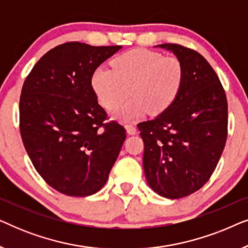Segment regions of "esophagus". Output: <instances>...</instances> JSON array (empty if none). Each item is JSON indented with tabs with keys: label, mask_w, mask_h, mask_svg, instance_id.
Returning <instances> with one entry per match:
<instances>
[{
	"label": "esophagus",
	"mask_w": 248,
	"mask_h": 248,
	"mask_svg": "<svg viewBox=\"0 0 248 248\" xmlns=\"http://www.w3.org/2000/svg\"><path fill=\"white\" fill-rule=\"evenodd\" d=\"M125 127H126L127 133L130 135H134L135 133H137V127H135L133 124H126L125 125Z\"/></svg>",
	"instance_id": "34e87169"
}]
</instances>
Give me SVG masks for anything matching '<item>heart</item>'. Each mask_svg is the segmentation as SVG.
Masks as SVG:
<instances>
[{"label":"heart","instance_id":"heart-1","mask_svg":"<svg viewBox=\"0 0 248 248\" xmlns=\"http://www.w3.org/2000/svg\"><path fill=\"white\" fill-rule=\"evenodd\" d=\"M113 70L97 67L91 87L101 106L113 110L127 97L132 98L114 111V116L128 122L164 113L175 103L184 82L183 62L176 56H162L154 50L135 48L111 61Z\"/></svg>","mask_w":248,"mask_h":248}]
</instances>
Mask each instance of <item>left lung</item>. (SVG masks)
I'll return each mask as SVG.
<instances>
[{"label":"left lung","instance_id":"1","mask_svg":"<svg viewBox=\"0 0 248 248\" xmlns=\"http://www.w3.org/2000/svg\"><path fill=\"white\" fill-rule=\"evenodd\" d=\"M183 62L184 82L175 103L138 124L144 143L143 169L151 189L167 199L199 191L218 165L228 135V103L208 61L178 44L158 45Z\"/></svg>","mask_w":248,"mask_h":248}]
</instances>
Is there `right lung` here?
Listing matches in <instances>:
<instances>
[{
	"label": "right lung",
	"instance_id": "right-lung-1",
	"mask_svg": "<svg viewBox=\"0 0 248 248\" xmlns=\"http://www.w3.org/2000/svg\"><path fill=\"white\" fill-rule=\"evenodd\" d=\"M122 46L79 42L48 50L26 78L20 133L33 167L69 196H89L106 184L126 138L108 120L91 87L93 71Z\"/></svg>",
	"mask_w": 248,
	"mask_h": 248
}]
</instances>
